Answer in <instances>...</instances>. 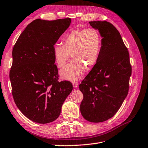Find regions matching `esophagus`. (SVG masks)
<instances>
[{
	"mask_svg": "<svg viewBox=\"0 0 148 148\" xmlns=\"http://www.w3.org/2000/svg\"><path fill=\"white\" fill-rule=\"evenodd\" d=\"M73 86L74 88H77L78 86V83L77 82H73Z\"/></svg>",
	"mask_w": 148,
	"mask_h": 148,
	"instance_id": "1",
	"label": "esophagus"
}]
</instances>
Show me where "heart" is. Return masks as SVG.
Here are the masks:
<instances>
[{
    "instance_id": "b5f03b06",
    "label": "heart",
    "mask_w": 148,
    "mask_h": 148,
    "mask_svg": "<svg viewBox=\"0 0 148 148\" xmlns=\"http://www.w3.org/2000/svg\"><path fill=\"white\" fill-rule=\"evenodd\" d=\"M64 45L57 44L52 49L56 64L63 67L71 56L72 60L60 70L62 78L75 81L81 78L86 66L95 65L102 48V39L99 31L94 28L72 30L64 38Z\"/></svg>"
}]
</instances>
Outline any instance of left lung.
Returning <instances> with one entry per match:
<instances>
[{"label":"left lung","mask_w":148,"mask_h":148,"mask_svg":"<svg viewBox=\"0 0 148 148\" xmlns=\"http://www.w3.org/2000/svg\"><path fill=\"white\" fill-rule=\"evenodd\" d=\"M98 29L102 48L97 63L79 85L80 111L90 122H102L117 113L127 97L132 75L128 49L119 31L106 21H89Z\"/></svg>","instance_id":"obj_1"}]
</instances>
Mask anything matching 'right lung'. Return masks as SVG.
<instances>
[{
	"label": "right lung",
	"instance_id": "right-lung-1",
	"mask_svg": "<svg viewBox=\"0 0 148 148\" xmlns=\"http://www.w3.org/2000/svg\"><path fill=\"white\" fill-rule=\"evenodd\" d=\"M71 18L36 19L20 34L12 51L10 79L13 99L26 117L38 123L56 120L73 89L69 81L59 82L52 49L69 27Z\"/></svg>",
	"mask_w": 148,
	"mask_h": 148
}]
</instances>
